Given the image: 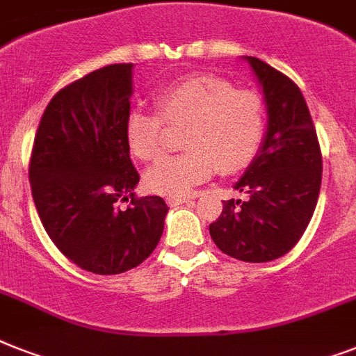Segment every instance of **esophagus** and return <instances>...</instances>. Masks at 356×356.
I'll list each match as a JSON object with an SVG mask.
<instances>
[{
    "instance_id": "esophagus-1",
    "label": "esophagus",
    "mask_w": 356,
    "mask_h": 356,
    "mask_svg": "<svg viewBox=\"0 0 356 356\" xmlns=\"http://www.w3.org/2000/svg\"><path fill=\"white\" fill-rule=\"evenodd\" d=\"M166 201L170 207H177L190 201V197H186V195H170V197H166Z\"/></svg>"
}]
</instances>
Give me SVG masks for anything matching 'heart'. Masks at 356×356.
Returning <instances> with one entry per match:
<instances>
[{"instance_id": "1", "label": "heart", "mask_w": 356, "mask_h": 356, "mask_svg": "<svg viewBox=\"0 0 356 356\" xmlns=\"http://www.w3.org/2000/svg\"><path fill=\"white\" fill-rule=\"evenodd\" d=\"M156 113L133 111L125 120V140L140 161L164 153L168 129L184 127L183 155L166 156L145 175L149 190L162 195H184L220 172L233 175L249 166L266 131L262 97L253 90H234L216 75H188L159 88Z\"/></svg>"}]
</instances>
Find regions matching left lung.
Instances as JSON below:
<instances>
[{"label": "left lung", "instance_id": "left-lung-1", "mask_svg": "<svg viewBox=\"0 0 356 356\" xmlns=\"http://www.w3.org/2000/svg\"><path fill=\"white\" fill-rule=\"evenodd\" d=\"M268 103V133L234 188L249 200L223 201L209 225L223 253L243 262H270L303 236L321 188V149L299 86L257 57H248Z\"/></svg>", "mask_w": 356, "mask_h": 356}]
</instances>
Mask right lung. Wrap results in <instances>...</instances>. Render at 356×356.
Here are the masks:
<instances>
[{"mask_svg":"<svg viewBox=\"0 0 356 356\" xmlns=\"http://www.w3.org/2000/svg\"><path fill=\"white\" fill-rule=\"evenodd\" d=\"M131 75V63L111 64L60 88L31 151L29 183L42 225L66 259L97 275L142 264L168 212L159 195L133 192L140 175L125 140Z\"/></svg>","mask_w":356,"mask_h":356,"instance_id":"right-lung-1","label":"right lung"}]
</instances>
